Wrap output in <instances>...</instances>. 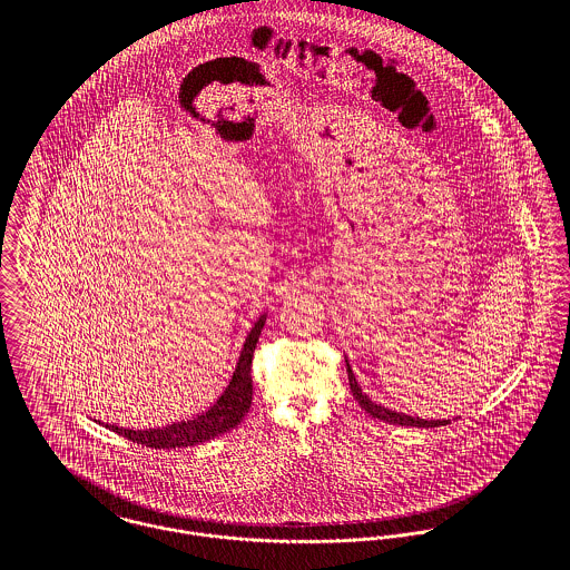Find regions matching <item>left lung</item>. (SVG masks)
Here are the masks:
<instances>
[{
  "instance_id": "left-lung-1",
  "label": "left lung",
  "mask_w": 570,
  "mask_h": 570,
  "mask_svg": "<svg viewBox=\"0 0 570 570\" xmlns=\"http://www.w3.org/2000/svg\"><path fill=\"white\" fill-rule=\"evenodd\" d=\"M346 373H348V386H351V393L355 397V402L360 404V407L364 412H368L371 416L375 419H382L386 423H395V425H410V428H439V425H448L450 419H432V421H425V419H419V416H410L404 412H397V410H389V407L382 406V404H375L368 400L366 393H362V386L357 384L353 371H351V364L346 360Z\"/></svg>"
}]
</instances>
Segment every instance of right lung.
I'll return each mask as SVG.
<instances>
[{
	"label": "right lung",
	"mask_w": 570,
	"mask_h": 570,
	"mask_svg": "<svg viewBox=\"0 0 570 570\" xmlns=\"http://www.w3.org/2000/svg\"><path fill=\"white\" fill-rule=\"evenodd\" d=\"M265 318L267 316L263 314L254 323L252 331L247 333L237 368L233 373L228 389L206 412H202L188 421L170 423L166 428H149V430H127V428H118V425H105V428H109L111 432H116L120 436H127L134 443L156 448V450L199 445V443H206V441L237 428L252 404V355H254L261 328L265 325Z\"/></svg>",
	"instance_id": "1"
}]
</instances>
